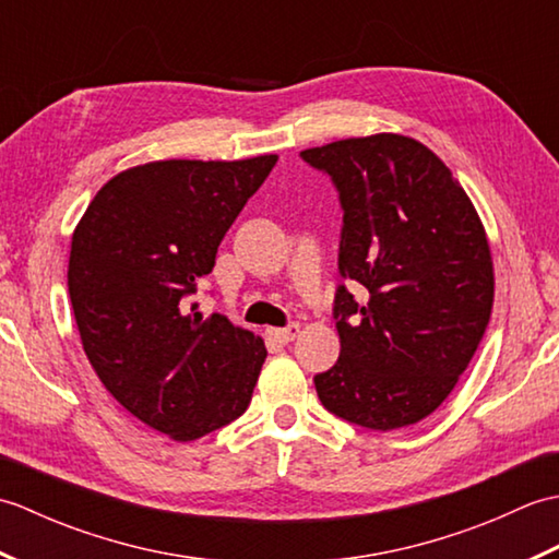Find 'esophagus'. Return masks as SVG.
<instances>
[{
	"instance_id": "1",
	"label": "esophagus",
	"mask_w": 559,
	"mask_h": 559,
	"mask_svg": "<svg viewBox=\"0 0 559 559\" xmlns=\"http://www.w3.org/2000/svg\"><path fill=\"white\" fill-rule=\"evenodd\" d=\"M298 334H300V324H295V322L283 326V329H269V336H273L278 343H290Z\"/></svg>"
}]
</instances>
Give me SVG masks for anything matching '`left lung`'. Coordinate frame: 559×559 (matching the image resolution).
Segmentation results:
<instances>
[{"label":"left lung","mask_w":559,"mask_h":559,"mask_svg":"<svg viewBox=\"0 0 559 559\" xmlns=\"http://www.w3.org/2000/svg\"><path fill=\"white\" fill-rule=\"evenodd\" d=\"M300 158L343 209L336 288L341 355L314 374L322 406L353 425L396 430L427 418L488 329L495 276L483 223L451 170L401 134L343 139Z\"/></svg>","instance_id":"1"}]
</instances>
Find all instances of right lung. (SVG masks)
<instances>
[{"instance_id": "obj_1", "label": "right lung", "mask_w": 559, "mask_h": 559, "mask_svg": "<svg viewBox=\"0 0 559 559\" xmlns=\"http://www.w3.org/2000/svg\"><path fill=\"white\" fill-rule=\"evenodd\" d=\"M278 156L156 160L105 185L71 237L69 300L83 350L120 406L177 442L247 411L264 341L194 295Z\"/></svg>"}]
</instances>
